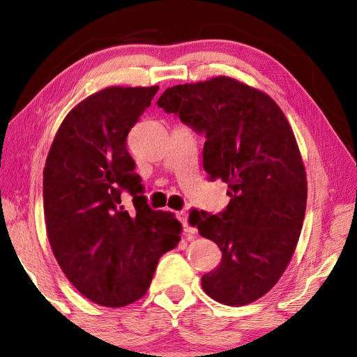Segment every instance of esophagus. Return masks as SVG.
<instances>
[{"instance_id":"obj_1","label":"esophagus","mask_w":357,"mask_h":357,"mask_svg":"<svg viewBox=\"0 0 357 357\" xmlns=\"http://www.w3.org/2000/svg\"><path fill=\"white\" fill-rule=\"evenodd\" d=\"M176 218L181 221V224L184 225V233H185V234H193V233H196L195 227H192L190 224H188V216H187L185 211H178Z\"/></svg>"}]
</instances>
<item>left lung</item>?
<instances>
[{
    "instance_id": "left-lung-1",
    "label": "left lung",
    "mask_w": 357,
    "mask_h": 357,
    "mask_svg": "<svg viewBox=\"0 0 357 357\" xmlns=\"http://www.w3.org/2000/svg\"><path fill=\"white\" fill-rule=\"evenodd\" d=\"M206 135L204 170L229 185L219 215L190 224L222 252L202 288L224 305L252 304L290 264L307 206V173L293 128L271 98L230 77L169 87L156 102Z\"/></svg>"
}]
</instances>
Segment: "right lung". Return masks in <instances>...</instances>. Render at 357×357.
<instances>
[{
	"instance_id": "add662e5",
	"label": "right lung",
	"mask_w": 357,
	"mask_h": 357,
	"mask_svg": "<svg viewBox=\"0 0 357 357\" xmlns=\"http://www.w3.org/2000/svg\"><path fill=\"white\" fill-rule=\"evenodd\" d=\"M159 90L105 87L67 113L43 174L52 252L72 285L98 305L119 308L147 293L159 257L179 244L183 225L142 196L127 135ZM132 195L123 207L122 192Z\"/></svg>"
}]
</instances>
